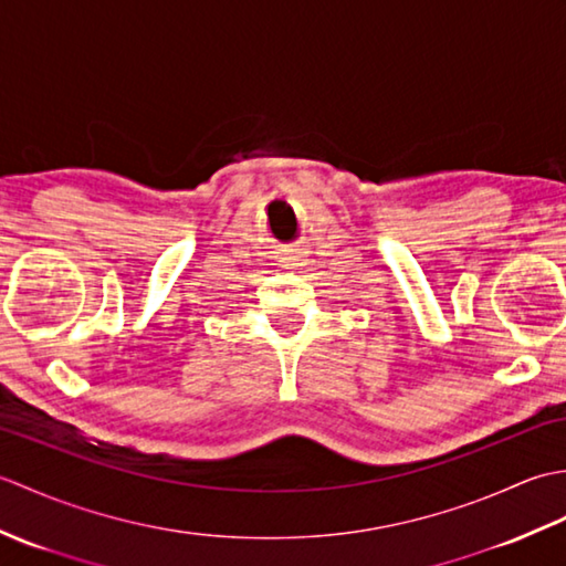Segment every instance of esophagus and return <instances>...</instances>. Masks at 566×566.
<instances>
[{"label":"esophagus","mask_w":566,"mask_h":566,"mask_svg":"<svg viewBox=\"0 0 566 566\" xmlns=\"http://www.w3.org/2000/svg\"><path fill=\"white\" fill-rule=\"evenodd\" d=\"M302 258H304V255H302V252H298V250H292V252H290V255H286V258H282L280 262H282V268H296V264H298V262H302Z\"/></svg>","instance_id":"obj_1"}]
</instances>
